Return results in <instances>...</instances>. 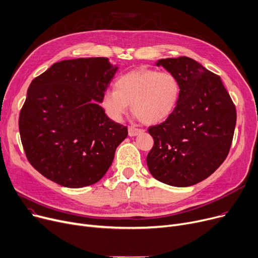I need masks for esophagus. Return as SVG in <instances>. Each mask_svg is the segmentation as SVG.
<instances>
[{"instance_id":"1","label":"esophagus","mask_w":258,"mask_h":258,"mask_svg":"<svg viewBox=\"0 0 258 258\" xmlns=\"http://www.w3.org/2000/svg\"><path fill=\"white\" fill-rule=\"evenodd\" d=\"M143 132H144V130L139 129V128H135V127H133V126H131V127L128 128V134H129V136H136V135H139V134H141V133H143Z\"/></svg>"}]
</instances>
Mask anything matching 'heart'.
Segmentation results:
<instances>
[{"label":"heart","instance_id":"1","mask_svg":"<svg viewBox=\"0 0 258 258\" xmlns=\"http://www.w3.org/2000/svg\"><path fill=\"white\" fill-rule=\"evenodd\" d=\"M115 89H106L100 99L104 113L119 122L129 104L134 114L147 125H155L168 118L176 108L180 84L174 75L140 68L115 80Z\"/></svg>","mask_w":258,"mask_h":258}]
</instances>
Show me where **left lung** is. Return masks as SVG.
Segmentation results:
<instances>
[{"mask_svg": "<svg viewBox=\"0 0 258 258\" xmlns=\"http://www.w3.org/2000/svg\"><path fill=\"white\" fill-rule=\"evenodd\" d=\"M174 75L180 94L173 113L149 128L154 146L148 169L162 183L186 187L213 174L228 155L236 124L235 106L218 75L189 57L159 59Z\"/></svg>", "mask_w": 258, "mask_h": 258, "instance_id": "obj_1", "label": "left lung"}]
</instances>
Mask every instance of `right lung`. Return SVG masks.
<instances>
[{
    "instance_id": "add662e5",
    "label": "right lung",
    "mask_w": 258,
    "mask_h": 258,
    "mask_svg": "<svg viewBox=\"0 0 258 258\" xmlns=\"http://www.w3.org/2000/svg\"><path fill=\"white\" fill-rule=\"evenodd\" d=\"M118 70L108 58L62 60L30 84L19 127L26 156L55 183L71 188L95 184L110 168L127 127L100 106Z\"/></svg>"
}]
</instances>
